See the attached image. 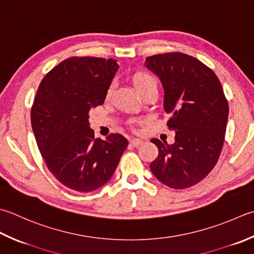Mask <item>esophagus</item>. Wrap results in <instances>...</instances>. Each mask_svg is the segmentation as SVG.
<instances>
[{
    "label": "esophagus",
    "mask_w": 254,
    "mask_h": 254,
    "mask_svg": "<svg viewBox=\"0 0 254 254\" xmlns=\"http://www.w3.org/2000/svg\"><path fill=\"white\" fill-rule=\"evenodd\" d=\"M130 143H131V145L137 147V146H140V145H141V144L143 143V141H142V140H140V138H133V140H131V141H130Z\"/></svg>",
    "instance_id": "1"
}]
</instances>
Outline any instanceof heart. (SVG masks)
Listing matches in <instances>:
<instances>
[{
	"label": "heart",
	"mask_w": 254,
	"mask_h": 254,
	"mask_svg": "<svg viewBox=\"0 0 254 254\" xmlns=\"http://www.w3.org/2000/svg\"><path fill=\"white\" fill-rule=\"evenodd\" d=\"M132 82L134 88L136 89V91L140 94L148 90V89H156L157 90V82L155 78L147 72H135L132 76ZM111 91L112 87H109L107 91V97H110Z\"/></svg>",
	"instance_id": "heart-1"
}]
</instances>
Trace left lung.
<instances>
[{
  "mask_svg": "<svg viewBox=\"0 0 254 254\" xmlns=\"http://www.w3.org/2000/svg\"><path fill=\"white\" fill-rule=\"evenodd\" d=\"M146 67L160 77L171 114L167 127L175 143L158 138L151 171L174 190H185L202 181L219 160L225 142L229 104L216 73L197 58L183 53L158 54L146 58Z\"/></svg>",
  "mask_w": 254,
  "mask_h": 254,
  "instance_id": "left-lung-1",
  "label": "left lung"
}]
</instances>
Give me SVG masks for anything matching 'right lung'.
<instances>
[{
	"label": "right lung",
	"instance_id": "1",
	"mask_svg": "<svg viewBox=\"0 0 254 254\" xmlns=\"http://www.w3.org/2000/svg\"><path fill=\"white\" fill-rule=\"evenodd\" d=\"M119 68L116 59L70 57L46 73L35 96L31 122L35 138L55 178L72 190L103 186L127 147L112 133L94 138L89 111L101 106Z\"/></svg>",
	"mask_w": 254,
	"mask_h": 254
}]
</instances>
